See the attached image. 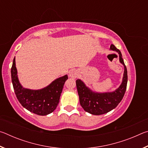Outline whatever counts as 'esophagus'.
Returning a JSON list of instances; mask_svg holds the SVG:
<instances>
[{
  "instance_id": "1",
  "label": "esophagus",
  "mask_w": 148,
  "mask_h": 148,
  "mask_svg": "<svg viewBox=\"0 0 148 148\" xmlns=\"http://www.w3.org/2000/svg\"><path fill=\"white\" fill-rule=\"evenodd\" d=\"M69 76L71 77V78H76V77L78 76V72L76 71H72L69 74Z\"/></svg>"
}]
</instances>
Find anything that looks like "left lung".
Returning <instances> with one entry per match:
<instances>
[{
  "label": "left lung",
  "instance_id": "8db88e82",
  "mask_svg": "<svg viewBox=\"0 0 148 148\" xmlns=\"http://www.w3.org/2000/svg\"><path fill=\"white\" fill-rule=\"evenodd\" d=\"M110 49L119 54V61L124 66V74L122 83L113 92H97L92 91L81 79L76 80V87L78 92L79 103L85 111L92 115H102L111 111L121 101L126 91L127 84V71L122 58L121 51L114 45L110 46Z\"/></svg>",
  "mask_w": 148,
  "mask_h": 148
}]
</instances>
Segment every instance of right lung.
<instances>
[{
    "mask_svg": "<svg viewBox=\"0 0 148 148\" xmlns=\"http://www.w3.org/2000/svg\"><path fill=\"white\" fill-rule=\"evenodd\" d=\"M11 76L14 92L20 104L27 110L39 116H46L56 109L64 84L68 79V76L64 75L55 79L49 86L38 90L24 88L17 77L15 57Z\"/></svg>",
    "mask_w": 148,
    "mask_h": 148,
    "instance_id": "1",
    "label": "right lung"
}]
</instances>
